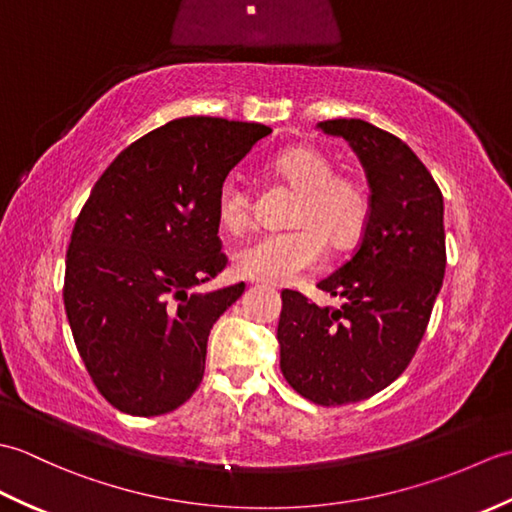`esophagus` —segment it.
I'll return each instance as SVG.
<instances>
[{"instance_id":"obj_1","label":"esophagus","mask_w":512,"mask_h":512,"mask_svg":"<svg viewBox=\"0 0 512 512\" xmlns=\"http://www.w3.org/2000/svg\"><path fill=\"white\" fill-rule=\"evenodd\" d=\"M250 284H253V286H270L268 281H264V279H250Z\"/></svg>"}]
</instances>
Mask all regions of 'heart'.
I'll list each match as a JSON object with an SVG mask.
<instances>
[{"label": "heart", "mask_w": 512, "mask_h": 512, "mask_svg": "<svg viewBox=\"0 0 512 512\" xmlns=\"http://www.w3.org/2000/svg\"><path fill=\"white\" fill-rule=\"evenodd\" d=\"M268 171L297 191L290 231L259 235L237 250L235 264L244 275L286 284L321 262L323 238L332 250L350 246L363 231L369 213L365 184L336 173L334 160L312 145L288 147L270 160ZM253 220L246 184L228 178L217 191V222L228 233H242Z\"/></svg>", "instance_id": "heart-1"}]
</instances>
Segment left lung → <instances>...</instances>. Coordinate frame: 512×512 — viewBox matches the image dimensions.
<instances>
[{
    "label": "left lung",
    "instance_id": "1",
    "mask_svg": "<svg viewBox=\"0 0 512 512\" xmlns=\"http://www.w3.org/2000/svg\"><path fill=\"white\" fill-rule=\"evenodd\" d=\"M317 127L345 138L361 158L372 189L367 224L356 253L319 281L341 306L284 290L277 341L290 387L336 407L378 394L416 354L447 266L444 202L427 167L394 134L361 118Z\"/></svg>",
    "mask_w": 512,
    "mask_h": 512
}]
</instances>
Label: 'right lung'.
<instances>
[{"label":"right lung","instance_id":"obj_1","mask_svg":"<svg viewBox=\"0 0 512 512\" xmlns=\"http://www.w3.org/2000/svg\"><path fill=\"white\" fill-rule=\"evenodd\" d=\"M270 132L176 118L123 149L94 184L70 237L63 301L83 363L116 409L160 416L198 389L213 323L244 292L195 290L226 268L217 191Z\"/></svg>","mask_w":512,"mask_h":512}]
</instances>
